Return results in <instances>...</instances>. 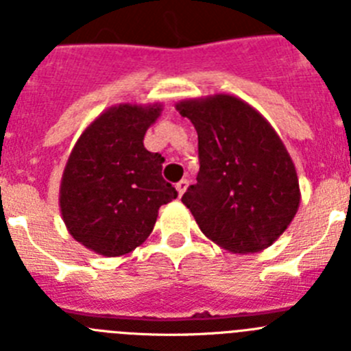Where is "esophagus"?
<instances>
[{"mask_svg":"<svg viewBox=\"0 0 351 351\" xmlns=\"http://www.w3.org/2000/svg\"><path fill=\"white\" fill-rule=\"evenodd\" d=\"M188 184H190V182L186 181V179H181V181H179L178 184H176V190H178L179 197H182V195H184V191H186V188H188Z\"/></svg>","mask_w":351,"mask_h":351,"instance_id":"obj_1","label":"esophagus"}]
</instances>
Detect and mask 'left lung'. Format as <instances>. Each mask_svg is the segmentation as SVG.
<instances>
[{"instance_id":"1","label":"left lung","mask_w":351,"mask_h":351,"mask_svg":"<svg viewBox=\"0 0 351 351\" xmlns=\"http://www.w3.org/2000/svg\"><path fill=\"white\" fill-rule=\"evenodd\" d=\"M198 135L197 182L182 195L202 234L230 253H260L280 239L300 204L297 170L280 135L234 95L176 105Z\"/></svg>"}]
</instances>
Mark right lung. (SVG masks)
I'll use <instances>...</instances> for the list:
<instances>
[{
	"instance_id": "obj_1",
	"label": "right lung",
	"mask_w": 351,
	"mask_h": 351,
	"mask_svg": "<svg viewBox=\"0 0 351 351\" xmlns=\"http://www.w3.org/2000/svg\"><path fill=\"white\" fill-rule=\"evenodd\" d=\"M161 104L108 107L84 130L68 156L60 209L77 243L101 256H123L153 232L158 210L178 198L161 178L165 158L144 147Z\"/></svg>"
}]
</instances>
